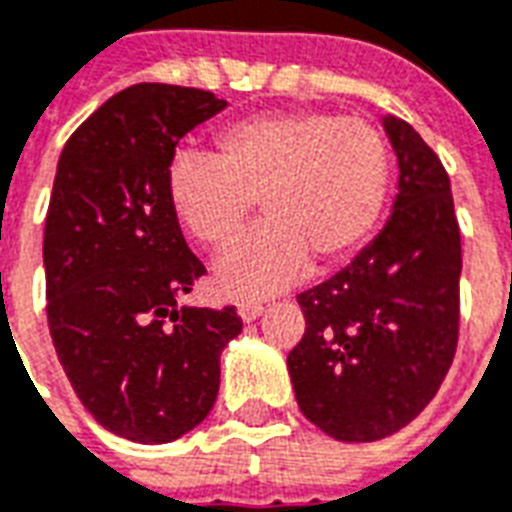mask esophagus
Segmentation results:
<instances>
[{"label": "esophagus", "mask_w": 512, "mask_h": 512, "mask_svg": "<svg viewBox=\"0 0 512 512\" xmlns=\"http://www.w3.org/2000/svg\"><path fill=\"white\" fill-rule=\"evenodd\" d=\"M265 311V306L260 303V300H241L239 303V317L244 319V322H255L260 314Z\"/></svg>", "instance_id": "34e87169"}]
</instances>
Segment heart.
Returning <instances> with one entry per match:
<instances>
[{
  "label": "heart",
  "mask_w": 512,
  "mask_h": 512,
  "mask_svg": "<svg viewBox=\"0 0 512 512\" xmlns=\"http://www.w3.org/2000/svg\"><path fill=\"white\" fill-rule=\"evenodd\" d=\"M392 182L384 134L362 117L276 109L214 134V152H179L166 198L179 228L222 249L260 198L268 220L217 260L214 282L230 298H265L306 268H333L376 230Z\"/></svg>",
  "instance_id": "heart-1"
}]
</instances>
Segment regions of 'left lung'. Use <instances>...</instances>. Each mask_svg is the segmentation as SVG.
<instances>
[{"instance_id":"1","label":"left lung","mask_w":512,"mask_h":512,"mask_svg":"<svg viewBox=\"0 0 512 512\" xmlns=\"http://www.w3.org/2000/svg\"><path fill=\"white\" fill-rule=\"evenodd\" d=\"M384 128L400 163L395 212L346 268L300 292L306 333L287 354L303 416L343 443L411 424L438 395L459 341L451 179L413 126L386 117Z\"/></svg>"}]
</instances>
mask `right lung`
<instances>
[{
    "label": "right lung",
    "mask_w": 512,
    "mask_h": 512,
    "mask_svg": "<svg viewBox=\"0 0 512 512\" xmlns=\"http://www.w3.org/2000/svg\"><path fill=\"white\" fill-rule=\"evenodd\" d=\"M228 101L139 83L77 128L58 158L45 217V295L58 360L101 427L171 443L209 416L236 306L187 308L206 273L166 198L179 139Z\"/></svg>",
    "instance_id": "obj_1"
}]
</instances>
